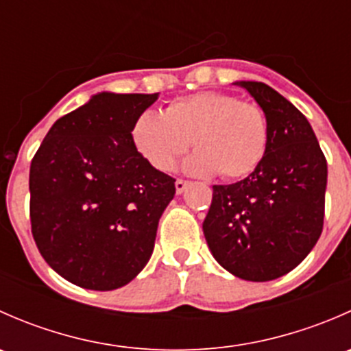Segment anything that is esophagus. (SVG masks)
<instances>
[{
    "instance_id": "obj_1",
    "label": "esophagus",
    "mask_w": 351,
    "mask_h": 351,
    "mask_svg": "<svg viewBox=\"0 0 351 351\" xmlns=\"http://www.w3.org/2000/svg\"><path fill=\"white\" fill-rule=\"evenodd\" d=\"M190 183L185 182V180H176L175 182V189H176V193H183L186 190V186H189Z\"/></svg>"
}]
</instances>
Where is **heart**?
<instances>
[{
	"mask_svg": "<svg viewBox=\"0 0 351 351\" xmlns=\"http://www.w3.org/2000/svg\"><path fill=\"white\" fill-rule=\"evenodd\" d=\"M130 134L137 153L158 171H171L192 141L197 151L183 169L193 176L221 173L226 180L251 175L268 146V122L261 108L219 91L176 98L162 113L146 110Z\"/></svg>",
	"mask_w": 351,
	"mask_h": 351,
	"instance_id": "heart-1",
	"label": "heart"
}]
</instances>
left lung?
<instances>
[{"mask_svg":"<svg viewBox=\"0 0 351 351\" xmlns=\"http://www.w3.org/2000/svg\"><path fill=\"white\" fill-rule=\"evenodd\" d=\"M234 84L267 117V153L241 182L212 186L202 229L212 256L229 274L268 282L293 270L316 246L328 165L311 123L287 98L260 81Z\"/></svg>","mask_w":351,"mask_h":351,"instance_id":"8db88e82","label":"left lung"}]
</instances>
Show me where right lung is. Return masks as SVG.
I'll return each mask as SVG.
<instances>
[{"mask_svg":"<svg viewBox=\"0 0 351 351\" xmlns=\"http://www.w3.org/2000/svg\"><path fill=\"white\" fill-rule=\"evenodd\" d=\"M158 97L93 95L56 120L32 159V234L49 267L71 284L119 289L153 254L175 180L137 153L130 132Z\"/></svg>","mask_w":351,"mask_h":351,"instance_id":"obj_1","label":"right lung"}]
</instances>
